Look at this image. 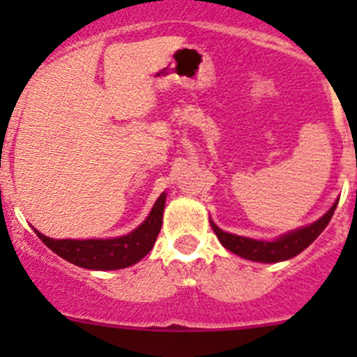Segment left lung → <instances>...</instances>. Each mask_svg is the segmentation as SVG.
Returning <instances> with one entry per match:
<instances>
[{"label":"left lung","mask_w":357,"mask_h":357,"mask_svg":"<svg viewBox=\"0 0 357 357\" xmlns=\"http://www.w3.org/2000/svg\"><path fill=\"white\" fill-rule=\"evenodd\" d=\"M337 204L338 202H335L333 207L330 208L321 219L312 222L311 226H305V228L295 229V231L289 233V235L280 236L276 242H262V240L243 238V236H236L231 235V233L222 231V229H219L214 222H211V226L212 229H214L215 236L219 238V242L222 243V247L231 250L233 254L240 255V257L243 259H248V261L280 262L301 254L305 247L311 245V243L321 235V231L328 226L330 219H332L335 208H337Z\"/></svg>","instance_id":"left-lung-1"}]
</instances>
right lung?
Masks as SVG:
<instances>
[{
    "mask_svg": "<svg viewBox=\"0 0 357 357\" xmlns=\"http://www.w3.org/2000/svg\"><path fill=\"white\" fill-rule=\"evenodd\" d=\"M165 195L158 197L152 212L139 228L129 235L112 240H53L38 233L39 240L46 247L52 248L56 255L75 266L86 269H121L136 264L145 257L152 247L162 228V212H164Z\"/></svg>",
    "mask_w": 357,
    "mask_h": 357,
    "instance_id": "add662e5",
    "label": "right lung"
}]
</instances>
